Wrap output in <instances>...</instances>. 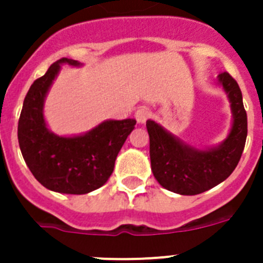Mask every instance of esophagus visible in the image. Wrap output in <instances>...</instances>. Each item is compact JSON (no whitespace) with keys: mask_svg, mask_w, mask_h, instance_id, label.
<instances>
[{"mask_svg":"<svg viewBox=\"0 0 263 263\" xmlns=\"http://www.w3.org/2000/svg\"><path fill=\"white\" fill-rule=\"evenodd\" d=\"M134 117H136V120L138 124H145L146 121L150 118V111H148V109H146V108H139L136 110V115H134Z\"/></svg>","mask_w":263,"mask_h":263,"instance_id":"1","label":"esophagus"}]
</instances>
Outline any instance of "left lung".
Masks as SVG:
<instances>
[{
  "label": "left lung",
  "mask_w": 263,
  "mask_h": 263,
  "mask_svg": "<svg viewBox=\"0 0 263 263\" xmlns=\"http://www.w3.org/2000/svg\"><path fill=\"white\" fill-rule=\"evenodd\" d=\"M231 103L233 124L215 147L199 150L147 120L152 171L160 185L179 195H197L224 182L237 167L248 136V116L237 81L228 72L217 76Z\"/></svg>",
  "instance_id": "8db88e82"
}]
</instances>
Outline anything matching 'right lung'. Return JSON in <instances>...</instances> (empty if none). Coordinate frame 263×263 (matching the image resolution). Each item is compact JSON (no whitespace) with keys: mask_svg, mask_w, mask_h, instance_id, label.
<instances>
[{"mask_svg":"<svg viewBox=\"0 0 263 263\" xmlns=\"http://www.w3.org/2000/svg\"><path fill=\"white\" fill-rule=\"evenodd\" d=\"M62 64L81 66L78 60L62 58L32 83L18 121V142L27 167L43 187L59 194L83 195L108 182L116 158L137 121H104L75 137H59L50 132L43 105Z\"/></svg>","mask_w":263,"mask_h":263,"instance_id":"1","label":"right lung"}]
</instances>
